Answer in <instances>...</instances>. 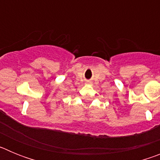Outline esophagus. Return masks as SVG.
Here are the masks:
<instances>
[{
    "instance_id": "34e87169",
    "label": "esophagus",
    "mask_w": 160,
    "mask_h": 160,
    "mask_svg": "<svg viewBox=\"0 0 160 160\" xmlns=\"http://www.w3.org/2000/svg\"><path fill=\"white\" fill-rule=\"evenodd\" d=\"M90 82H89V81L87 82V84H90Z\"/></svg>"
}]
</instances>
